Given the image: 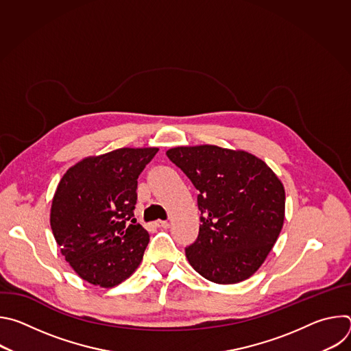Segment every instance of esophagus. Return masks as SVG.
I'll use <instances>...</instances> for the list:
<instances>
[{
  "label": "esophagus",
  "mask_w": 351,
  "mask_h": 351,
  "mask_svg": "<svg viewBox=\"0 0 351 351\" xmlns=\"http://www.w3.org/2000/svg\"><path fill=\"white\" fill-rule=\"evenodd\" d=\"M156 226L158 229H168L169 228V222L168 221H157L156 222Z\"/></svg>",
  "instance_id": "1"
}]
</instances>
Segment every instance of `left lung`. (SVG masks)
<instances>
[{"mask_svg":"<svg viewBox=\"0 0 351 351\" xmlns=\"http://www.w3.org/2000/svg\"><path fill=\"white\" fill-rule=\"evenodd\" d=\"M168 158L198 190L202 225L186 248L206 279L232 285L264 264L285 221V187L276 173L244 149L213 144L173 147Z\"/></svg>","mask_w":351,"mask_h":351,"instance_id":"left-lung-1","label":"left lung"}]
</instances>
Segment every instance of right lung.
<instances>
[{
	"instance_id": "right-lung-1",
	"label": "right lung",
	"mask_w": 351,
	"mask_h": 351,
	"mask_svg": "<svg viewBox=\"0 0 351 351\" xmlns=\"http://www.w3.org/2000/svg\"><path fill=\"white\" fill-rule=\"evenodd\" d=\"M157 152L118 148L80 160L61 178L49 225L61 254L83 280L114 287L140 265L149 234L133 218L137 178Z\"/></svg>"
}]
</instances>
